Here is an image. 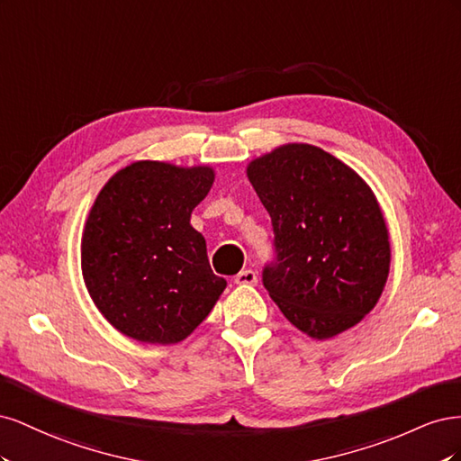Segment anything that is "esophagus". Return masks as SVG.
<instances>
[{"instance_id": "obj_1", "label": "esophagus", "mask_w": 461, "mask_h": 461, "mask_svg": "<svg viewBox=\"0 0 461 461\" xmlns=\"http://www.w3.org/2000/svg\"><path fill=\"white\" fill-rule=\"evenodd\" d=\"M234 283L239 286H254L258 283V275L256 271L252 269H246V271H240L239 275L234 276Z\"/></svg>"}]
</instances>
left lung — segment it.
<instances>
[{
  "label": "left lung",
  "mask_w": 461,
  "mask_h": 461,
  "mask_svg": "<svg viewBox=\"0 0 461 461\" xmlns=\"http://www.w3.org/2000/svg\"><path fill=\"white\" fill-rule=\"evenodd\" d=\"M267 209L276 261L263 286L317 340L352 329L379 302L390 271L386 221L352 167L312 144H285L248 163Z\"/></svg>",
  "instance_id": "left-lung-1"
}]
</instances>
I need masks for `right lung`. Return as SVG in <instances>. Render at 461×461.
Listing matches in <instances>:
<instances>
[{"label":"right lung","mask_w":461,"mask_h":461,"mask_svg":"<svg viewBox=\"0 0 461 461\" xmlns=\"http://www.w3.org/2000/svg\"><path fill=\"white\" fill-rule=\"evenodd\" d=\"M213 180L209 165L134 161L97 194L82 230L80 267L95 308L124 337L183 342L227 288L190 225Z\"/></svg>","instance_id":"right-lung-1"}]
</instances>
